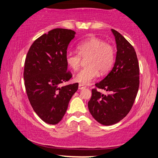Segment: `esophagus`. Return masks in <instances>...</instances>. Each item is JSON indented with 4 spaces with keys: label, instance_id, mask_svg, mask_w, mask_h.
Wrapping results in <instances>:
<instances>
[{
    "label": "esophagus",
    "instance_id": "1",
    "mask_svg": "<svg viewBox=\"0 0 158 158\" xmlns=\"http://www.w3.org/2000/svg\"><path fill=\"white\" fill-rule=\"evenodd\" d=\"M78 88H79L80 90L84 89V88H85V85H82V84H79V85H78Z\"/></svg>",
    "mask_w": 158,
    "mask_h": 158
}]
</instances>
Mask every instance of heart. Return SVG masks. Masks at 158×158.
<instances>
[{"label": "heart", "mask_w": 158, "mask_h": 158, "mask_svg": "<svg viewBox=\"0 0 158 158\" xmlns=\"http://www.w3.org/2000/svg\"><path fill=\"white\" fill-rule=\"evenodd\" d=\"M78 53L68 52L65 61L69 68L76 71L81 65L83 59L86 60L87 67L77 73L75 81L88 85L101 74L107 73L113 66L115 60V49L111 44L97 37L85 39L77 45Z\"/></svg>", "instance_id": "heart-1"}]
</instances>
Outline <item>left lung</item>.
Returning <instances> with one entry per match:
<instances>
[{
  "label": "left lung",
  "mask_w": 158,
  "mask_h": 158,
  "mask_svg": "<svg viewBox=\"0 0 158 158\" xmlns=\"http://www.w3.org/2000/svg\"><path fill=\"white\" fill-rule=\"evenodd\" d=\"M115 36L116 62L107 76L95 84L88 106L90 113L103 125H112L123 119L132 107L139 85V67L132 45L120 33L111 29ZM110 93L102 94L97 88Z\"/></svg>",
  "instance_id": "left-lung-1"
}]
</instances>
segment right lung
<instances>
[{"instance_id":"obj_1","label":"right lung","mask_w":158,"mask_h":158,"mask_svg":"<svg viewBox=\"0 0 158 158\" xmlns=\"http://www.w3.org/2000/svg\"><path fill=\"white\" fill-rule=\"evenodd\" d=\"M75 32L55 29L34 41L26 57L23 79L28 98L41 119L49 124L59 123L68 109L78 83L62 87L73 75L65 61L67 49Z\"/></svg>"}]
</instances>
